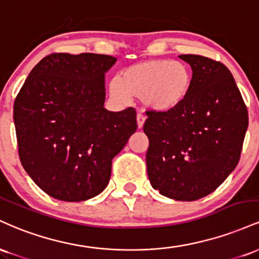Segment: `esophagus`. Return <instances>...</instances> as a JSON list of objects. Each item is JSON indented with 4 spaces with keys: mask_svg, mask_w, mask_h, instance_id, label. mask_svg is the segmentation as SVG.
Segmentation results:
<instances>
[{
    "mask_svg": "<svg viewBox=\"0 0 259 259\" xmlns=\"http://www.w3.org/2000/svg\"><path fill=\"white\" fill-rule=\"evenodd\" d=\"M136 120H138V127H139V129H141V127L144 126L146 118H145L142 114H138V117H136Z\"/></svg>",
    "mask_w": 259,
    "mask_h": 259,
    "instance_id": "1",
    "label": "esophagus"
}]
</instances>
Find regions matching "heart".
Wrapping results in <instances>:
<instances>
[{"instance_id":"obj_1","label":"heart","mask_w":259,"mask_h":259,"mask_svg":"<svg viewBox=\"0 0 259 259\" xmlns=\"http://www.w3.org/2000/svg\"><path fill=\"white\" fill-rule=\"evenodd\" d=\"M192 72L183 62L150 59L125 68L109 84V95L119 103L141 99L146 109L169 113L185 102L192 88Z\"/></svg>"}]
</instances>
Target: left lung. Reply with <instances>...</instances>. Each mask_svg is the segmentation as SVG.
I'll use <instances>...</instances> for the list:
<instances>
[{"label":"left lung","mask_w":259,"mask_h":259,"mask_svg":"<svg viewBox=\"0 0 259 259\" xmlns=\"http://www.w3.org/2000/svg\"><path fill=\"white\" fill-rule=\"evenodd\" d=\"M179 57L191 67L192 88L175 111L146 113L147 174L160 195L196 201L214 191L236 168L248 113L224 64L198 55Z\"/></svg>","instance_id":"obj_1"}]
</instances>
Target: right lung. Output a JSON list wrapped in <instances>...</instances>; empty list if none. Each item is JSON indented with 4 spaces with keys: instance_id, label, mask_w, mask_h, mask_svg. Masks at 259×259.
I'll use <instances>...</instances> for the list:
<instances>
[{
    "instance_id": "add662e5",
    "label": "right lung",
    "mask_w": 259,
    "mask_h": 259,
    "mask_svg": "<svg viewBox=\"0 0 259 259\" xmlns=\"http://www.w3.org/2000/svg\"><path fill=\"white\" fill-rule=\"evenodd\" d=\"M117 58L53 53L32 68L14 101L23 167L53 198L80 202L109 183L112 159L136 132V112L105 108V74Z\"/></svg>"
}]
</instances>
